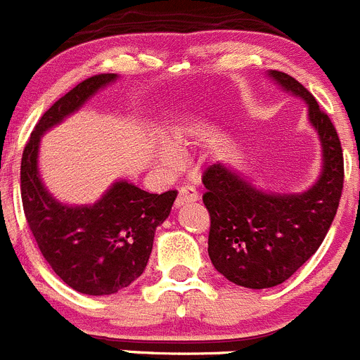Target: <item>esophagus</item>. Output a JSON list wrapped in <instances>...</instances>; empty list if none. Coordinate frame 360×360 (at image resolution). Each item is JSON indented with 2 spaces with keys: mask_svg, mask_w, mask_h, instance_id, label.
<instances>
[{
  "mask_svg": "<svg viewBox=\"0 0 360 360\" xmlns=\"http://www.w3.org/2000/svg\"><path fill=\"white\" fill-rule=\"evenodd\" d=\"M197 199H199V193L195 191V188L183 186L179 190V195H177V199H176V207L184 206V204H188V202H195Z\"/></svg>",
  "mask_w": 360,
  "mask_h": 360,
  "instance_id": "obj_1",
  "label": "esophagus"
}]
</instances>
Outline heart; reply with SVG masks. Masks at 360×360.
Here are the masks:
<instances>
[{
	"label": "heart",
	"mask_w": 360,
	"mask_h": 360,
	"mask_svg": "<svg viewBox=\"0 0 360 360\" xmlns=\"http://www.w3.org/2000/svg\"><path fill=\"white\" fill-rule=\"evenodd\" d=\"M195 133H197V127L195 126H179V127H174L172 133L169 136V147L160 143V146L154 149V158L158 160V163L163 167V169H174L177 163L174 153H184V150L190 149L193 143H195Z\"/></svg>",
	"instance_id": "b5f03b06"
}]
</instances>
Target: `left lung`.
<instances>
[{"mask_svg": "<svg viewBox=\"0 0 360 360\" xmlns=\"http://www.w3.org/2000/svg\"><path fill=\"white\" fill-rule=\"evenodd\" d=\"M266 76L307 106V120L320 140L321 169L311 186L295 193L263 190L226 163L206 170L207 254L218 274L248 290L278 286L318 250L338 211L345 177L341 142L316 99L290 74L268 70Z\"/></svg>", "mask_w": 360, "mask_h": 360, "instance_id": "1", "label": "left lung"}]
</instances>
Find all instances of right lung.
<instances>
[{
  "mask_svg": "<svg viewBox=\"0 0 360 360\" xmlns=\"http://www.w3.org/2000/svg\"><path fill=\"white\" fill-rule=\"evenodd\" d=\"M117 79V74L92 76L56 101L33 129L21 161L22 207L44 259L67 286L92 297L117 293L143 274L156 227L169 218L177 197L174 190L158 195L117 179L94 204H67L44 184V134Z\"/></svg>",
  "mask_w": 360,
  "mask_h": 360,
  "instance_id": "right-lung-1",
  "label": "right lung"
}]
</instances>
